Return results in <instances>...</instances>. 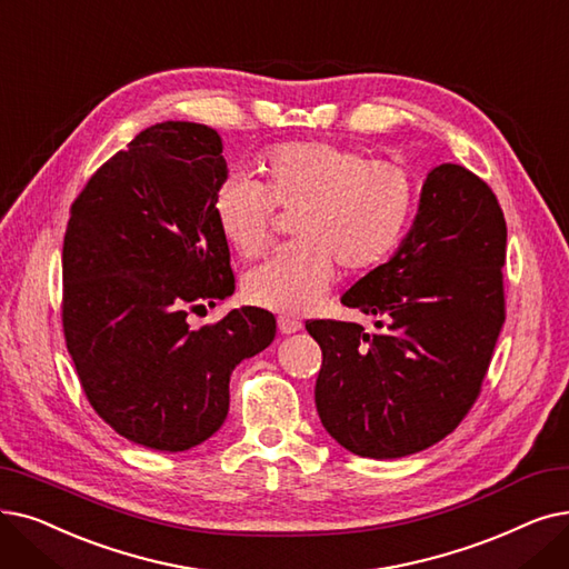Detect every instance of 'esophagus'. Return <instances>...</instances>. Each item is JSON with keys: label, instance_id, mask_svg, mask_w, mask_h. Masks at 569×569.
Segmentation results:
<instances>
[{"label": "esophagus", "instance_id": "esophagus-1", "mask_svg": "<svg viewBox=\"0 0 569 569\" xmlns=\"http://www.w3.org/2000/svg\"><path fill=\"white\" fill-rule=\"evenodd\" d=\"M279 330H281V335H292V332H298V330H302V323L298 318H290V316H281L279 318Z\"/></svg>", "mask_w": 569, "mask_h": 569}]
</instances>
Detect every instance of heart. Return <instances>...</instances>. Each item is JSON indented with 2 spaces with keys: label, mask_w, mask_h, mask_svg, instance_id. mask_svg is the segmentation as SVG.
Masks as SVG:
<instances>
[{
  "label": "heart",
  "mask_w": 569,
  "mask_h": 569,
  "mask_svg": "<svg viewBox=\"0 0 569 569\" xmlns=\"http://www.w3.org/2000/svg\"><path fill=\"white\" fill-rule=\"evenodd\" d=\"M262 183L230 177L213 197L218 228L243 258L260 256L274 209L298 213L292 246L249 269L246 300L281 313L313 309L335 279L379 267L398 249L416 209V183L395 162L332 141L281 143L264 156Z\"/></svg>",
  "instance_id": "1"
}]
</instances>
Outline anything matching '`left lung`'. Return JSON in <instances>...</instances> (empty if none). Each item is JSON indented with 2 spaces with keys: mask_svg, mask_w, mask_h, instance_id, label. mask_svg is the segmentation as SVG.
Listing matches in <instances>:
<instances>
[{
  "mask_svg": "<svg viewBox=\"0 0 569 569\" xmlns=\"http://www.w3.org/2000/svg\"><path fill=\"white\" fill-rule=\"evenodd\" d=\"M505 258L498 197L460 164L435 167L398 253L341 298L379 330L307 320L323 351L316 409L346 451L402 458L458 428L505 326Z\"/></svg>",
  "mask_w": 569,
  "mask_h": 569,
  "instance_id": "1",
  "label": "left lung"
}]
</instances>
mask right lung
I'll list each match as a JSON object with an SVG mask.
<instances>
[{"instance_id": "right-lung-1", "label": "right lung", "mask_w": 569, "mask_h": 569, "mask_svg": "<svg viewBox=\"0 0 569 569\" xmlns=\"http://www.w3.org/2000/svg\"><path fill=\"white\" fill-rule=\"evenodd\" d=\"M223 141L200 122L139 132L71 204L62 246V328L92 409L156 451H188L226 423L232 369L274 341L277 318L232 309L188 316L234 292L213 197Z\"/></svg>"}]
</instances>
